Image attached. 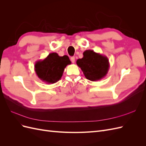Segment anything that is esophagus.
Listing matches in <instances>:
<instances>
[{
  "label": "esophagus",
  "instance_id": "1",
  "mask_svg": "<svg viewBox=\"0 0 146 146\" xmlns=\"http://www.w3.org/2000/svg\"><path fill=\"white\" fill-rule=\"evenodd\" d=\"M70 61H72V63H75V57L74 56H72L71 58H70Z\"/></svg>",
  "mask_w": 146,
  "mask_h": 146
}]
</instances>
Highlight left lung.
I'll return each instance as SVG.
<instances>
[{
	"label": "left lung",
	"mask_w": 146,
	"mask_h": 146,
	"mask_svg": "<svg viewBox=\"0 0 146 146\" xmlns=\"http://www.w3.org/2000/svg\"><path fill=\"white\" fill-rule=\"evenodd\" d=\"M82 58L77 60V64L84 76L91 81H98L106 76L110 68L108 58L92 50L83 52Z\"/></svg>",
	"instance_id": "obj_1"
}]
</instances>
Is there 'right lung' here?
<instances>
[{"mask_svg":"<svg viewBox=\"0 0 146 146\" xmlns=\"http://www.w3.org/2000/svg\"><path fill=\"white\" fill-rule=\"evenodd\" d=\"M70 64L67 55L60 56L56 53H50L46 58L36 61L35 70L42 81L53 84L60 80L66 66Z\"/></svg>","mask_w":146,"mask_h":146,"instance_id":"obj_1","label":"right lung"}]
</instances>
